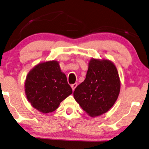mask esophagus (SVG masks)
<instances>
[{
  "label": "esophagus",
  "mask_w": 149,
  "mask_h": 149,
  "mask_svg": "<svg viewBox=\"0 0 149 149\" xmlns=\"http://www.w3.org/2000/svg\"><path fill=\"white\" fill-rule=\"evenodd\" d=\"M77 85H78L77 83H74V84H73L71 85V86H71V88H72V91H74V90L76 88V87L77 86Z\"/></svg>",
  "instance_id": "esophagus-1"
}]
</instances>
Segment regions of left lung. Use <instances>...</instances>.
I'll return each mask as SVG.
<instances>
[{
  "instance_id": "obj_1",
  "label": "left lung",
  "mask_w": 149,
  "mask_h": 149,
  "mask_svg": "<svg viewBox=\"0 0 149 149\" xmlns=\"http://www.w3.org/2000/svg\"><path fill=\"white\" fill-rule=\"evenodd\" d=\"M118 69L110 60L92 58L86 79L75 88L73 96L82 109L92 118L106 113L120 92Z\"/></svg>"
}]
</instances>
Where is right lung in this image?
<instances>
[{"label":"right lung","mask_w":149,"mask_h":149,"mask_svg":"<svg viewBox=\"0 0 149 149\" xmlns=\"http://www.w3.org/2000/svg\"><path fill=\"white\" fill-rule=\"evenodd\" d=\"M24 88L31 106L43 113L56 110L72 93L59 63L55 60L40 63L31 69L26 76Z\"/></svg>","instance_id":"add662e5"}]
</instances>
